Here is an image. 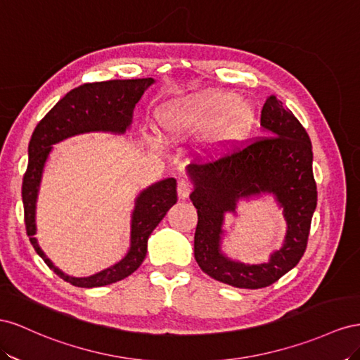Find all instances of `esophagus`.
I'll list each match as a JSON object with an SVG mask.
<instances>
[{"label":"esophagus","instance_id":"esophagus-1","mask_svg":"<svg viewBox=\"0 0 360 360\" xmlns=\"http://www.w3.org/2000/svg\"><path fill=\"white\" fill-rule=\"evenodd\" d=\"M191 191H193V186H191L190 181L181 179V181L178 182V196H179L181 199H187V198L190 196V194H191Z\"/></svg>","mask_w":360,"mask_h":360}]
</instances>
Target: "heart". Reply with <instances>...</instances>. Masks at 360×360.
I'll return each mask as SVG.
<instances>
[{
  "label": "heart",
  "mask_w": 360,
  "mask_h": 360,
  "mask_svg": "<svg viewBox=\"0 0 360 360\" xmlns=\"http://www.w3.org/2000/svg\"><path fill=\"white\" fill-rule=\"evenodd\" d=\"M158 122L173 139L211 127L208 141L212 150L224 152L249 134L255 111L248 101L231 91H212L169 102L158 111Z\"/></svg>",
  "instance_id": "1"
}]
</instances>
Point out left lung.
Instances as JSON below:
<instances>
[{"label": "left lung", "instance_id": "1", "mask_svg": "<svg viewBox=\"0 0 360 360\" xmlns=\"http://www.w3.org/2000/svg\"><path fill=\"white\" fill-rule=\"evenodd\" d=\"M266 137L255 140L207 164H190L194 184L190 199L198 210L194 258L203 273L237 288H265L299 264L306 250L316 208L312 145L302 123L274 95L261 111ZM273 193L284 208L287 235L283 248L261 264H244L221 252L224 214L236 213L240 198Z\"/></svg>", "mask_w": 360, "mask_h": 360}]
</instances>
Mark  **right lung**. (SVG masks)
I'll return each instance as SVG.
<instances>
[{
    "label": "right lung",
    "instance_id": "add662e5",
    "mask_svg": "<svg viewBox=\"0 0 360 360\" xmlns=\"http://www.w3.org/2000/svg\"><path fill=\"white\" fill-rule=\"evenodd\" d=\"M155 83L153 78L110 79L75 87L61 98L37 123L28 145V166L22 181L25 229L37 255L61 279L79 288H96L125 279L146 258L148 240L152 231L178 200L176 179L167 178L143 190L136 199L131 215V244L123 258L89 277L65 274L51 262L36 240V202L45 162L53 145L84 132H115L123 134L132 122V111L145 90Z\"/></svg>",
    "mask_w": 360,
    "mask_h": 360
}]
</instances>
